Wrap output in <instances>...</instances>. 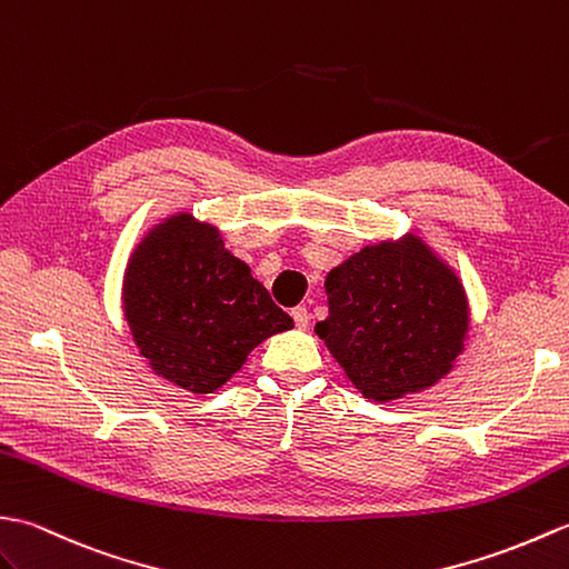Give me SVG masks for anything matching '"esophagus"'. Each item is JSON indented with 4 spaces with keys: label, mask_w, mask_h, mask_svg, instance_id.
<instances>
[{
    "label": "esophagus",
    "mask_w": 569,
    "mask_h": 569,
    "mask_svg": "<svg viewBox=\"0 0 569 569\" xmlns=\"http://www.w3.org/2000/svg\"><path fill=\"white\" fill-rule=\"evenodd\" d=\"M292 319H295V323H297V328H307L309 326V309L307 307H295L292 309Z\"/></svg>",
    "instance_id": "obj_1"
}]
</instances>
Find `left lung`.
<instances>
[{
	"label": "left lung",
	"instance_id": "obj_1",
	"mask_svg": "<svg viewBox=\"0 0 569 569\" xmlns=\"http://www.w3.org/2000/svg\"><path fill=\"white\" fill-rule=\"evenodd\" d=\"M328 317L313 331L365 399L438 385L470 331L462 280L421 236L365 246L326 277Z\"/></svg>",
	"mask_w": 569,
	"mask_h": 569
}]
</instances>
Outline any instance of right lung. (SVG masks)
I'll return each mask as SVG.
<instances>
[{"label":"right lung","instance_id":"right-lung-1","mask_svg":"<svg viewBox=\"0 0 569 569\" xmlns=\"http://www.w3.org/2000/svg\"><path fill=\"white\" fill-rule=\"evenodd\" d=\"M121 309L162 380L211 395L264 338L295 328L213 223L178 211L146 231L123 270Z\"/></svg>","mask_w":569,"mask_h":569}]
</instances>
